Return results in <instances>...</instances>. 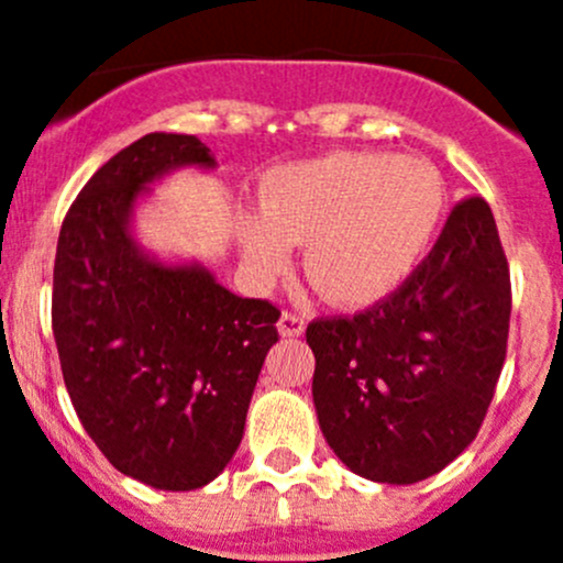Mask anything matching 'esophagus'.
Here are the masks:
<instances>
[{
    "mask_svg": "<svg viewBox=\"0 0 563 563\" xmlns=\"http://www.w3.org/2000/svg\"><path fill=\"white\" fill-rule=\"evenodd\" d=\"M277 333L283 335V339H297V335L306 333V319L297 317V313L286 311L280 317V322H277Z\"/></svg>",
    "mask_w": 563,
    "mask_h": 563,
    "instance_id": "1",
    "label": "esophagus"
}]
</instances>
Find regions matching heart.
Masks as SVG:
<instances>
[{"mask_svg": "<svg viewBox=\"0 0 563 563\" xmlns=\"http://www.w3.org/2000/svg\"><path fill=\"white\" fill-rule=\"evenodd\" d=\"M444 202L430 163L335 152L272 172L264 208L239 213V241L261 275L286 269L294 241H308L313 286L335 306H369L417 269Z\"/></svg>", "mask_w": 563, "mask_h": 563, "instance_id": "obj_1", "label": "heart"}]
</instances>
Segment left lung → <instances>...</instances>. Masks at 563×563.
Here are the masks:
<instances>
[{
  "mask_svg": "<svg viewBox=\"0 0 563 563\" xmlns=\"http://www.w3.org/2000/svg\"><path fill=\"white\" fill-rule=\"evenodd\" d=\"M508 319L511 277L495 217L470 197L391 297L308 324L313 406L341 464L408 486L459 459L495 397Z\"/></svg>",
  "mask_w": 563,
  "mask_h": 563,
  "instance_id": "obj_1",
  "label": "left lung"
}]
</instances>
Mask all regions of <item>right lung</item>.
<instances>
[{"label":"right lung","instance_id":"1","mask_svg":"<svg viewBox=\"0 0 563 563\" xmlns=\"http://www.w3.org/2000/svg\"><path fill=\"white\" fill-rule=\"evenodd\" d=\"M217 169L197 135L150 133L110 157L63 219L52 330L82 428L128 477L163 492L210 483L235 455L280 311L199 261L135 239V208L177 169Z\"/></svg>","mask_w":563,"mask_h":563}]
</instances>
